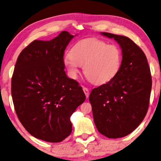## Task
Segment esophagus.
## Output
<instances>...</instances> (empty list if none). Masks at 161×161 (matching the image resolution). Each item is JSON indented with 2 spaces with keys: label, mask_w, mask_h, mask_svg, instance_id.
<instances>
[{
  "label": "esophagus",
  "mask_w": 161,
  "mask_h": 161,
  "mask_svg": "<svg viewBox=\"0 0 161 161\" xmlns=\"http://www.w3.org/2000/svg\"><path fill=\"white\" fill-rule=\"evenodd\" d=\"M83 91H84V93H85V96H86L87 98H88V97H89V90H88V89H87V87H83Z\"/></svg>",
  "instance_id": "esophagus-1"
}]
</instances>
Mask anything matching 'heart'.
Segmentation results:
<instances>
[{"instance_id": "heart-1", "label": "heart", "mask_w": 161, "mask_h": 161, "mask_svg": "<svg viewBox=\"0 0 161 161\" xmlns=\"http://www.w3.org/2000/svg\"><path fill=\"white\" fill-rule=\"evenodd\" d=\"M63 64L71 78H76L83 66L85 76L93 84L109 82L117 76L122 64V52L117 44L97 38L79 41L70 49Z\"/></svg>"}]
</instances>
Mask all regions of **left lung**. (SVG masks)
<instances>
[{"instance_id":"left-lung-1","label":"left lung","mask_w":161,"mask_h":161,"mask_svg":"<svg viewBox=\"0 0 161 161\" xmlns=\"http://www.w3.org/2000/svg\"><path fill=\"white\" fill-rule=\"evenodd\" d=\"M123 54L121 68L114 78L93 88L89 100L99 133L108 138L129 135L147 113L152 90V76L146 55L133 41L108 32Z\"/></svg>"}]
</instances>
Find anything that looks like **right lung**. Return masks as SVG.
I'll return each mask as SVG.
<instances>
[{"label":"right lung","instance_id":"obj_1","mask_svg":"<svg viewBox=\"0 0 161 161\" xmlns=\"http://www.w3.org/2000/svg\"><path fill=\"white\" fill-rule=\"evenodd\" d=\"M74 37L62 31L50 41H33L18 56L12 78L20 122L33 137L50 143L70 135L71 115L86 98L82 87L64 70V52Z\"/></svg>","mask_w":161,"mask_h":161}]
</instances>
